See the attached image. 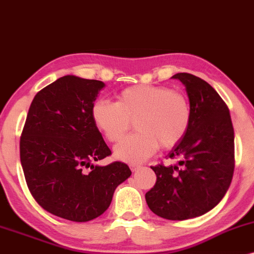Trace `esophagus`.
Instances as JSON below:
<instances>
[{
	"label": "esophagus",
	"mask_w": 254,
	"mask_h": 254,
	"mask_svg": "<svg viewBox=\"0 0 254 254\" xmlns=\"http://www.w3.org/2000/svg\"><path fill=\"white\" fill-rule=\"evenodd\" d=\"M129 167H130V170H132V172H136V170L140 168V165H139V164H130Z\"/></svg>",
	"instance_id": "obj_1"
}]
</instances>
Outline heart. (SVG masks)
I'll list each match as a JSON object with an SVG mask.
<instances>
[{"instance_id": "b5f03b06", "label": "heart", "mask_w": 254, "mask_h": 254, "mask_svg": "<svg viewBox=\"0 0 254 254\" xmlns=\"http://www.w3.org/2000/svg\"><path fill=\"white\" fill-rule=\"evenodd\" d=\"M91 116L110 142L121 140L134 121L136 132L115 147V156L135 164L151 157L158 146H176L189 132L192 109L184 93L165 86L138 85L121 91L116 102H95Z\"/></svg>"}]
</instances>
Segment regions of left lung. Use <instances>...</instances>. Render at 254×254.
Returning <instances> with one entry per match:
<instances>
[{
	"label": "left lung",
	"mask_w": 254,
	"mask_h": 254,
	"mask_svg": "<svg viewBox=\"0 0 254 254\" xmlns=\"http://www.w3.org/2000/svg\"><path fill=\"white\" fill-rule=\"evenodd\" d=\"M173 78L186 86L192 121L168 155L179 164L151 167L157 180L145 199L159 217L184 221L210 211L229 189L235 167L234 128L227 104L211 85L190 73Z\"/></svg>",
	"instance_id": "8db88e82"
}]
</instances>
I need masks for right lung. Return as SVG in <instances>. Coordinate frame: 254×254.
I'll use <instances>...</instances> for the list:
<instances>
[{
  "mask_svg": "<svg viewBox=\"0 0 254 254\" xmlns=\"http://www.w3.org/2000/svg\"><path fill=\"white\" fill-rule=\"evenodd\" d=\"M104 82L64 75L39 91L20 136V161L35 200L73 222L101 216L114 190L130 176L126 163L99 167L112 155L91 109Z\"/></svg>",
  "mask_w": 254,
  "mask_h": 254,
  "instance_id": "1",
  "label": "right lung"
}]
</instances>
